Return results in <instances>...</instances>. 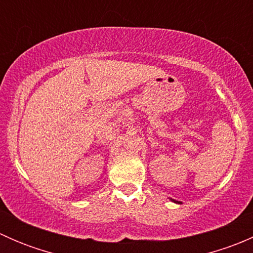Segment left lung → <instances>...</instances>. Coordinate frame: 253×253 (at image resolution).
Listing matches in <instances>:
<instances>
[{"mask_svg": "<svg viewBox=\"0 0 253 253\" xmlns=\"http://www.w3.org/2000/svg\"><path fill=\"white\" fill-rule=\"evenodd\" d=\"M170 200H171V198H170ZM171 201H172V202H175V203H180L178 201H175V200H171Z\"/></svg>", "mask_w": 253, "mask_h": 253, "instance_id": "1", "label": "left lung"}]
</instances>
